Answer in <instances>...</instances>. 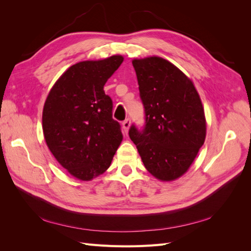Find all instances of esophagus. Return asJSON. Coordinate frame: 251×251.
Returning <instances> with one entry per match:
<instances>
[{"label": "esophagus", "mask_w": 251, "mask_h": 251, "mask_svg": "<svg viewBox=\"0 0 251 251\" xmlns=\"http://www.w3.org/2000/svg\"><path fill=\"white\" fill-rule=\"evenodd\" d=\"M130 126H131V120L127 118L123 123V128H124L126 135L128 133V130H130Z\"/></svg>", "instance_id": "1"}]
</instances>
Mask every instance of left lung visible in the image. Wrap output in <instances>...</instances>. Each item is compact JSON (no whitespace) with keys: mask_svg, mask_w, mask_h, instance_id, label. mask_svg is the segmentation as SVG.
<instances>
[{"mask_svg":"<svg viewBox=\"0 0 251 251\" xmlns=\"http://www.w3.org/2000/svg\"><path fill=\"white\" fill-rule=\"evenodd\" d=\"M146 126L130 128L148 172L174 181L188 171L206 137V119L193 80L159 56L134 58Z\"/></svg>","mask_w":251,"mask_h":251,"instance_id":"1","label":"left lung"}]
</instances>
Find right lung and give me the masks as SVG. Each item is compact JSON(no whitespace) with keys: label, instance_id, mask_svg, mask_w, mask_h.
<instances>
[{"label":"right lung","instance_id":"add662e5","mask_svg":"<svg viewBox=\"0 0 251 251\" xmlns=\"http://www.w3.org/2000/svg\"><path fill=\"white\" fill-rule=\"evenodd\" d=\"M123 55L72 65L51 88L43 109V133L57 162L71 176L91 181L109 169L124 139L112 118L103 86Z\"/></svg>","mask_w":251,"mask_h":251}]
</instances>
